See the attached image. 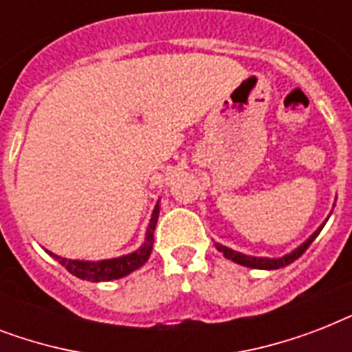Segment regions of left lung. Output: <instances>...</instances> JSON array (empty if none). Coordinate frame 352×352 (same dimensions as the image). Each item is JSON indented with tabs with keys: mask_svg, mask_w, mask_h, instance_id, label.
Wrapping results in <instances>:
<instances>
[{
	"mask_svg": "<svg viewBox=\"0 0 352 352\" xmlns=\"http://www.w3.org/2000/svg\"><path fill=\"white\" fill-rule=\"evenodd\" d=\"M325 226V223H323L320 228H318L314 234L309 237V239L303 243V245H300L296 250H292L290 254H287V256L283 257H254V256H245V254H241V252H235L232 250V248H228V246H223V245H215L217 246V250L223 254V256L226 257V259H232L234 263H239V265H243V267H250V268H259V270H276V268H281V267H287V265H290L292 261H296L298 257L303 254V252L311 246V243L318 237V234L322 232V228Z\"/></svg>",
	"mask_w": 352,
	"mask_h": 352,
	"instance_id": "8db88e82",
	"label": "left lung"
}]
</instances>
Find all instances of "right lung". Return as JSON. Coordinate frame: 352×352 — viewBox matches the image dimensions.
Masks as SVG:
<instances>
[{
	"label": "right lung",
	"instance_id": "add662e5",
	"mask_svg": "<svg viewBox=\"0 0 352 352\" xmlns=\"http://www.w3.org/2000/svg\"><path fill=\"white\" fill-rule=\"evenodd\" d=\"M157 219H159V203L155 206L151 219H149L148 232H146V241L138 250L127 254V256L115 257V259H104V261H78V259H65L62 256H56L49 252L54 259H56L62 267H65L69 272L85 281H111V279H120L127 274H131L133 270H137L148 261V257L151 256L153 250V232L157 226Z\"/></svg>",
	"mask_w": 352,
	"mask_h": 352
}]
</instances>
